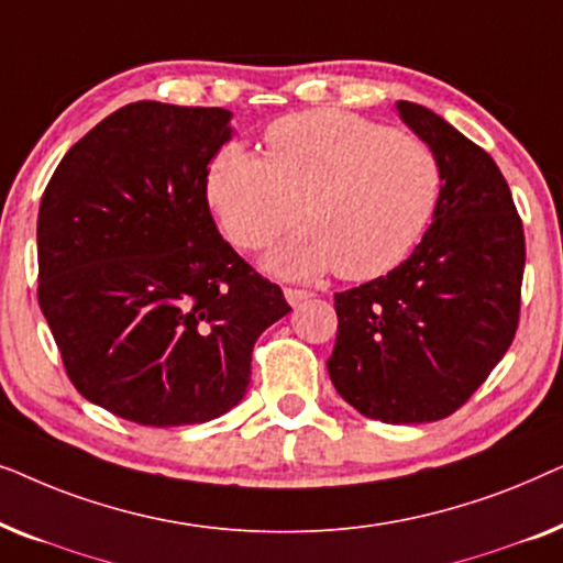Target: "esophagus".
I'll return each instance as SVG.
<instances>
[{
	"label": "esophagus",
	"mask_w": 563,
	"mask_h": 563,
	"mask_svg": "<svg viewBox=\"0 0 563 563\" xmlns=\"http://www.w3.org/2000/svg\"><path fill=\"white\" fill-rule=\"evenodd\" d=\"M284 297H287V302H289L291 307H299V305L307 302V299L312 297V291H307V289H291V287H287V289H284Z\"/></svg>",
	"instance_id": "obj_1"
}]
</instances>
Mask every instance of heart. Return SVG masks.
Masks as SVG:
<instances>
[{
	"label": "heart",
	"instance_id": "heart-1",
	"mask_svg": "<svg viewBox=\"0 0 563 563\" xmlns=\"http://www.w3.org/2000/svg\"><path fill=\"white\" fill-rule=\"evenodd\" d=\"M266 158L222 148L207 172V202L238 249L272 243L302 214L305 230L268 251V272L366 282L402 264L433 218L441 166L430 145L341 110L272 122Z\"/></svg>",
	"mask_w": 563,
	"mask_h": 563
}]
</instances>
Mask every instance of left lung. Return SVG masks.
I'll list each match as a JSON object with an SVG mask.
<instances>
[{"mask_svg":"<svg viewBox=\"0 0 563 563\" xmlns=\"http://www.w3.org/2000/svg\"><path fill=\"white\" fill-rule=\"evenodd\" d=\"M441 166L433 222L387 276L335 295L328 374L364 418L410 426L456 412L510 349L526 235L487 151L428 107L397 102Z\"/></svg>","mask_w":563,"mask_h":563,"instance_id":"8db88e82","label":"left lung"}]
</instances>
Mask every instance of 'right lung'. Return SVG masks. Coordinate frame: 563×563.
Here are the masks:
<instances>
[{"mask_svg":"<svg viewBox=\"0 0 563 563\" xmlns=\"http://www.w3.org/2000/svg\"><path fill=\"white\" fill-rule=\"evenodd\" d=\"M222 107L133 102L66 153L37 212V302L74 387L137 426L241 402L258 335L291 307L222 241L210 161Z\"/></svg>","mask_w":563,"mask_h":563,"instance_id":"right-lung-1","label":"right lung"}]
</instances>
